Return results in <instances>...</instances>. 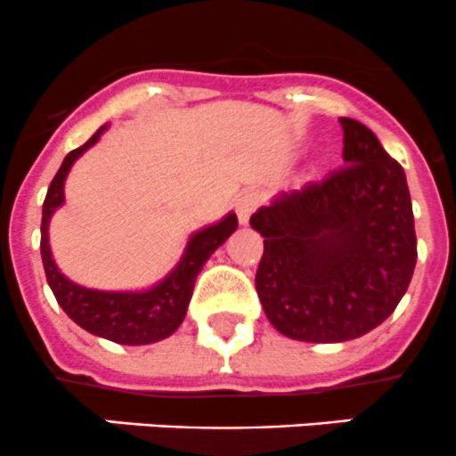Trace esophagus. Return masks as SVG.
I'll return each mask as SVG.
<instances>
[{
  "mask_svg": "<svg viewBox=\"0 0 456 456\" xmlns=\"http://www.w3.org/2000/svg\"><path fill=\"white\" fill-rule=\"evenodd\" d=\"M260 202H262V196L257 194V191H254V190L245 191V194H242L240 199H238V202H236V214H238V220H240V224L249 223L251 214H254L257 207H260Z\"/></svg>",
  "mask_w": 456,
  "mask_h": 456,
  "instance_id": "1",
  "label": "esophagus"
}]
</instances>
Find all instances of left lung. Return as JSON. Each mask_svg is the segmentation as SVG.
Here are the masks:
<instances>
[{
  "label": "left lung",
  "mask_w": 456,
  "mask_h": 456,
  "mask_svg": "<svg viewBox=\"0 0 456 456\" xmlns=\"http://www.w3.org/2000/svg\"><path fill=\"white\" fill-rule=\"evenodd\" d=\"M339 123L344 167L280 191L251 216L265 238L256 273L262 309L300 342L366 335L397 309L417 265L403 167L360 121Z\"/></svg>",
  "instance_id": "obj_1"
}]
</instances>
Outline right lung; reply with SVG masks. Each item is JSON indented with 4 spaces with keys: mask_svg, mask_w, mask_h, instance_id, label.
Here are the masks:
<instances>
[{
    "mask_svg": "<svg viewBox=\"0 0 456 456\" xmlns=\"http://www.w3.org/2000/svg\"><path fill=\"white\" fill-rule=\"evenodd\" d=\"M105 127L108 126L99 127L86 145L72 150L50 183L44 200V214H41V260L50 289L70 320H75L87 333L99 335L110 342L141 346L169 338L183 324L187 305L194 293L196 275L200 273L202 265L209 260L211 254L236 232L238 218L236 214H227L220 223L196 232L187 242L181 262L147 291H96L68 280L53 260L48 224L54 211L63 205V183L72 163L101 139Z\"/></svg>",
    "mask_w": 456,
    "mask_h": 456,
    "instance_id": "1",
    "label": "right lung"
}]
</instances>
